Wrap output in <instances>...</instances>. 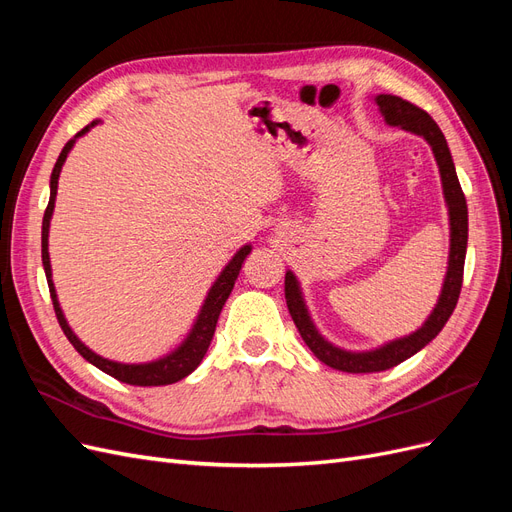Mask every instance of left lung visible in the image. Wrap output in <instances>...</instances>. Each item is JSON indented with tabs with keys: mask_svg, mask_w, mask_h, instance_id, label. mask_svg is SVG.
I'll return each instance as SVG.
<instances>
[{
	"mask_svg": "<svg viewBox=\"0 0 512 512\" xmlns=\"http://www.w3.org/2000/svg\"><path fill=\"white\" fill-rule=\"evenodd\" d=\"M376 102L380 106L384 119L389 121L391 126H401L404 130H410L414 134H421L433 149V156H436L438 166H440L448 213H451V256H448V273H446L440 301L423 327L404 339H395V342L386 344L374 352H361V354L339 350V348L324 342V339L316 333L312 320H309V316H307V309L303 305L297 280H294V275L290 271H286V282H284L286 305H288V312H290L294 324H297V329L303 337V342L307 344L309 350L316 354V359H320L324 365H329L339 371H348V374H374V371L391 369L399 363H404L406 359H410V356L416 354L421 348H425L431 339L442 331V327L446 324V320L451 318L453 309L459 301V292H461V284H463V262H466V250H468L466 196H463V190H461L457 173H455L451 151H448L446 138H444L442 130L438 128V123L433 121L421 106H416L399 96L380 94L376 98Z\"/></svg>",
	"mask_w": 512,
	"mask_h": 512,
	"instance_id": "1",
	"label": "left lung"
}]
</instances>
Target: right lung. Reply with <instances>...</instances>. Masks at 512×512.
I'll return each instance as SVG.
<instances>
[{
  "instance_id": "1",
  "label": "right lung",
  "mask_w": 512,
  "mask_h": 512,
  "mask_svg": "<svg viewBox=\"0 0 512 512\" xmlns=\"http://www.w3.org/2000/svg\"><path fill=\"white\" fill-rule=\"evenodd\" d=\"M96 123V121H94ZM91 123V126H94ZM91 126H85L79 134H85ZM76 136L72 141L66 143V147L61 149L59 158L55 162L53 168V175H51V198H49V205H46L44 211V218H42V265H44V273H46V282H49V292H51V299H53V309H55V316L61 331L68 337V342L74 346V350L79 352L83 359H87L91 365H96L98 369H102L104 374L113 376L119 382H126V384H134V386H162V384H173L179 382L181 378H185L188 374L200 365L203 361V356L211 344L213 333H215V324H218L220 312L222 307L228 299V294L232 292V286L237 282V275L241 271V265L245 256L250 254L252 247L245 245L241 250L235 254L228 262V267L222 271V275L218 277V282L213 284V288L209 290V297L200 309V316L194 324V329L190 333V337L185 339L183 346L177 348L173 354H168L166 359L160 361H153V363H145V365H123V363H113V361H106L102 356H98L96 352H91L85 344L79 342V337L72 333V329L68 327V322L61 314L59 303H57V294H55V286L51 280V260H49V224H51V215H53V207H55V196H57V179H59V170L64 166L66 158H68V151L72 149Z\"/></svg>"
}]
</instances>
